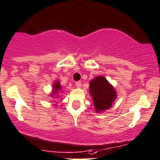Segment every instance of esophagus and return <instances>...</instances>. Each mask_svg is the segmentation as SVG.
Returning a JSON list of instances; mask_svg holds the SVG:
<instances>
[{"label":"esophagus","mask_w":160,"mask_h":160,"mask_svg":"<svg viewBox=\"0 0 160 160\" xmlns=\"http://www.w3.org/2000/svg\"><path fill=\"white\" fill-rule=\"evenodd\" d=\"M75 84H76V86H77V88L81 87V82H80V81H77L75 83Z\"/></svg>","instance_id":"obj_1"}]
</instances>
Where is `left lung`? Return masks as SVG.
<instances>
[{
    "label": "left lung",
    "mask_w": 160,
    "mask_h": 160,
    "mask_svg": "<svg viewBox=\"0 0 160 160\" xmlns=\"http://www.w3.org/2000/svg\"><path fill=\"white\" fill-rule=\"evenodd\" d=\"M90 95L92 96L96 112H102L110 108L117 93L114 87L103 77H96L90 82Z\"/></svg>",
    "instance_id": "8db88e82"
}]
</instances>
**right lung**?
I'll list each match as a JSON object with an SVG mask.
<instances>
[{
    "mask_svg": "<svg viewBox=\"0 0 160 160\" xmlns=\"http://www.w3.org/2000/svg\"><path fill=\"white\" fill-rule=\"evenodd\" d=\"M53 93L50 95L52 97H53V95H54L55 94H57L59 91H61L62 89V85L60 84V82L58 81V80H56V82H54V83H53Z\"/></svg>",
    "mask_w": 160,
    "mask_h": 160,
    "instance_id": "1",
    "label": "right lung"
}]
</instances>
